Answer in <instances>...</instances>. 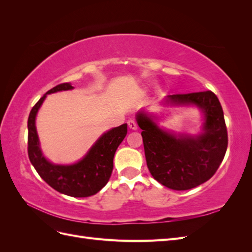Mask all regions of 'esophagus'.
<instances>
[{
	"label": "esophagus",
	"mask_w": 252,
	"mask_h": 252,
	"mask_svg": "<svg viewBox=\"0 0 252 252\" xmlns=\"http://www.w3.org/2000/svg\"><path fill=\"white\" fill-rule=\"evenodd\" d=\"M128 126L129 128L132 129V130H136V129H138V123H136V121L133 119L128 121Z\"/></svg>",
	"instance_id": "obj_1"
}]
</instances>
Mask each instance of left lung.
Returning <instances> with one entry per match:
<instances>
[{
    "instance_id": "8db88e82",
    "label": "left lung",
    "mask_w": 252,
    "mask_h": 252,
    "mask_svg": "<svg viewBox=\"0 0 252 252\" xmlns=\"http://www.w3.org/2000/svg\"><path fill=\"white\" fill-rule=\"evenodd\" d=\"M166 103L194 104L205 116L204 132L175 136L162 130L146 114H138L147 167L162 185L188 190L208 181L225 157L228 134L222 106L210 90L167 95Z\"/></svg>"
}]
</instances>
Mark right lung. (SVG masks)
I'll return each instance as SVG.
<instances>
[{
  "mask_svg": "<svg viewBox=\"0 0 252 252\" xmlns=\"http://www.w3.org/2000/svg\"><path fill=\"white\" fill-rule=\"evenodd\" d=\"M69 83L59 84L46 94L69 90ZM46 94L33 106L28 117V157L40 177L57 191L74 197L94 195L107 184L113 169V157L127 134V124L112 128L104 133L80 162L69 166L48 162L42 151L35 129V116Z\"/></svg>",
  "mask_w": 252,
  "mask_h": 252,
  "instance_id": "obj_1",
  "label": "right lung"
}]
</instances>
